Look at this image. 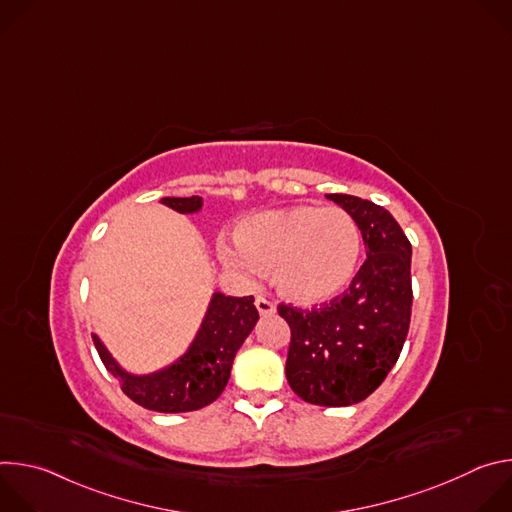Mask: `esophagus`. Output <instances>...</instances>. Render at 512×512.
<instances>
[{
    "label": "esophagus",
    "instance_id": "obj_1",
    "mask_svg": "<svg viewBox=\"0 0 512 512\" xmlns=\"http://www.w3.org/2000/svg\"><path fill=\"white\" fill-rule=\"evenodd\" d=\"M255 306H257V310H259L261 316H267V314H273V312H275V304L269 302V300H265L263 296H257V298H255Z\"/></svg>",
    "mask_w": 512,
    "mask_h": 512
}]
</instances>
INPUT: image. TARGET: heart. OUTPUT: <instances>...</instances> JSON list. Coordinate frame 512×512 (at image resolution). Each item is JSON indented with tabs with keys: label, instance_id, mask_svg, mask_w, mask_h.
Returning a JSON list of instances; mask_svg holds the SVG:
<instances>
[{
	"label": "heart",
	"instance_id": "1",
	"mask_svg": "<svg viewBox=\"0 0 512 512\" xmlns=\"http://www.w3.org/2000/svg\"><path fill=\"white\" fill-rule=\"evenodd\" d=\"M229 265L271 273L279 294L300 306L322 304L350 285L362 249L360 229L340 206L296 204L267 210L235 229Z\"/></svg>",
	"mask_w": 512,
	"mask_h": 512
}]
</instances>
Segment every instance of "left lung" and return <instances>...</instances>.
<instances>
[{"instance_id": "1", "label": "left lung", "mask_w": 512, "mask_h": 512, "mask_svg": "<svg viewBox=\"0 0 512 512\" xmlns=\"http://www.w3.org/2000/svg\"><path fill=\"white\" fill-rule=\"evenodd\" d=\"M360 229L367 261L342 296L302 310L279 304L291 340L287 383L300 399L346 407L367 399L391 373L411 320V243L383 206L350 194H326Z\"/></svg>"}]
</instances>
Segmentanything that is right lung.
<instances>
[{"instance_id":"1","label":"right lung","mask_w":512,"mask_h":512,"mask_svg":"<svg viewBox=\"0 0 512 512\" xmlns=\"http://www.w3.org/2000/svg\"><path fill=\"white\" fill-rule=\"evenodd\" d=\"M162 204L180 214H192L202 208V198H162ZM257 320L259 312L253 296L214 294L202 326L184 356L152 375L123 371L97 334H93V342L105 369L121 381V391L131 401L160 413H184L210 405L225 391L235 354Z\"/></svg>"}]
</instances>
